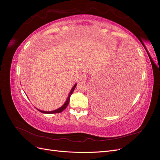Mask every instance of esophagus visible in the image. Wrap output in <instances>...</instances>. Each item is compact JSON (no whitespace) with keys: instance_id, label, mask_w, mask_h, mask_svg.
Masks as SVG:
<instances>
[{"instance_id":"34e87169","label":"esophagus","mask_w":160,"mask_h":160,"mask_svg":"<svg viewBox=\"0 0 160 160\" xmlns=\"http://www.w3.org/2000/svg\"><path fill=\"white\" fill-rule=\"evenodd\" d=\"M86 79H87V75H85V74L81 75L80 76V77H79V80H80V81H85V80H86Z\"/></svg>"}]
</instances>
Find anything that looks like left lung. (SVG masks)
Returning a JSON list of instances; mask_svg holds the SVG:
<instances>
[{
	"label": "left lung",
	"instance_id": "left-lung-1",
	"mask_svg": "<svg viewBox=\"0 0 160 160\" xmlns=\"http://www.w3.org/2000/svg\"><path fill=\"white\" fill-rule=\"evenodd\" d=\"M135 77L130 68L121 67L96 83L91 93L95 109L105 115L124 109L133 98Z\"/></svg>",
	"mask_w": 160,
	"mask_h": 160
}]
</instances>
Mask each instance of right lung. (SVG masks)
<instances>
[{"mask_svg": "<svg viewBox=\"0 0 160 160\" xmlns=\"http://www.w3.org/2000/svg\"><path fill=\"white\" fill-rule=\"evenodd\" d=\"M77 83L73 85V87H72V89H71V90L70 91V92H69V95H68V97H67V100H66V101L65 102V103L62 105L61 108H58V109H55V110H53V111H42V110H41V109H37L38 111H40V112H41V113H47V114H52V113H61V112H62V111L63 110H65V109H66V108L67 107V105H68V104H69V101H70V97H71V95H72V92H73V91H74V89H75V88H76V85H77Z\"/></svg>", "mask_w": 160, "mask_h": 160, "instance_id": "add662e5", "label": "right lung"}]
</instances>
